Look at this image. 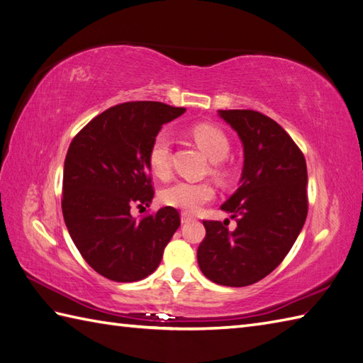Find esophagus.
I'll list each match as a JSON object with an SVG mask.
<instances>
[{"instance_id":"obj_1","label":"esophagus","mask_w":363,"mask_h":363,"mask_svg":"<svg viewBox=\"0 0 363 363\" xmlns=\"http://www.w3.org/2000/svg\"><path fill=\"white\" fill-rule=\"evenodd\" d=\"M191 220H194V217H191V215H189V213H186V212L181 213V221H182V223H189V221H191Z\"/></svg>"}]
</instances>
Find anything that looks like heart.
Masks as SVG:
<instances>
[{"label":"heart","instance_id":"b5f03b06","mask_svg":"<svg viewBox=\"0 0 363 363\" xmlns=\"http://www.w3.org/2000/svg\"><path fill=\"white\" fill-rule=\"evenodd\" d=\"M191 137L206 156L213 160L212 172L218 177H226L228 168L223 159L228 157L230 142L228 134L221 128L211 123H198L191 128ZM148 165L152 174L168 177L172 172V137L165 130H160L152 138L148 150ZM215 198V189L211 182L177 181L160 191V201L165 206L176 207L186 213H195Z\"/></svg>","mask_w":363,"mask_h":363}]
</instances>
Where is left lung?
Returning <instances> with one entry per match:
<instances>
[{
  "label": "left lung",
  "mask_w": 363,
  "mask_h": 363,
  "mask_svg": "<svg viewBox=\"0 0 363 363\" xmlns=\"http://www.w3.org/2000/svg\"><path fill=\"white\" fill-rule=\"evenodd\" d=\"M243 143L242 184L221 206L226 221L204 220L198 265L215 284L245 287L264 279L281 264L298 238L309 211L304 154L267 115L251 109L220 111Z\"/></svg>",
  "instance_id": "obj_1"
}]
</instances>
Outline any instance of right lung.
I'll return each instance as SVG.
<instances>
[{
  "label": "right lung",
  "mask_w": 363,
  "mask_h": 363,
  "mask_svg": "<svg viewBox=\"0 0 363 363\" xmlns=\"http://www.w3.org/2000/svg\"><path fill=\"white\" fill-rule=\"evenodd\" d=\"M184 112L157 101L121 103L90 120L70 143L64 220L84 260L107 279L135 282L150 276L181 225L174 207L140 220L130 215V207L151 203L150 145L165 123Z\"/></svg>",
  "instance_id": "add662e5"
}]
</instances>
